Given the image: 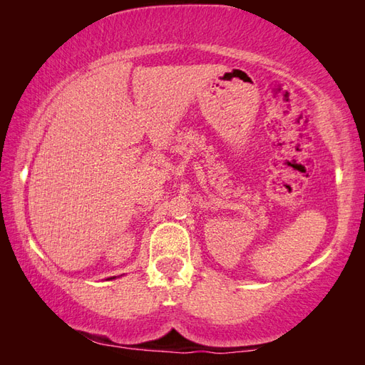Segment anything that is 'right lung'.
<instances>
[{
    "instance_id": "add662e5",
    "label": "right lung",
    "mask_w": 365,
    "mask_h": 365,
    "mask_svg": "<svg viewBox=\"0 0 365 365\" xmlns=\"http://www.w3.org/2000/svg\"><path fill=\"white\" fill-rule=\"evenodd\" d=\"M108 279H115V276H113V277H108Z\"/></svg>"
}]
</instances>
